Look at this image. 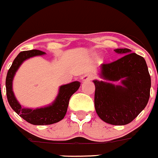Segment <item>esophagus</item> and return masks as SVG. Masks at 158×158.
Segmentation results:
<instances>
[{"label": "esophagus", "mask_w": 158, "mask_h": 158, "mask_svg": "<svg viewBox=\"0 0 158 158\" xmlns=\"http://www.w3.org/2000/svg\"><path fill=\"white\" fill-rule=\"evenodd\" d=\"M94 77V75L93 74H91V73H87V74L82 76L81 80H82V81H91Z\"/></svg>", "instance_id": "1"}]
</instances>
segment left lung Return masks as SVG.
I'll return each mask as SVG.
<instances>
[{
    "instance_id": "left-lung-1",
    "label": "left lung",
    "mask_w": 158,
    "mask_h": 158,
    "mask_svg": "<svg viewBox=\"0 0 158 158\" xmlns=\"http://www.w3.org/2000/svg\"><path fill=\"white\" fill-rule=\"evenodd\" d=\"M122 57L101 64L102 81L94 80V106L102 121L113 125L131 123L146 107L150 98L151 76L144 58L127 48L114 50ZM115 82H119L114 85Z\"/></svg>"
}]
</instances>
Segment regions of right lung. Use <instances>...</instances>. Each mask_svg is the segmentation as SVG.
Listing matches in <instances>:
<instances>
[{
	"instance_id": "add662e5",
	"label": "right lung",
	"mask_w": 158,
	"mask_h": 158,
	"mask_svg": "<svg viewBox=\"0 0 158 158\" xmlns=\"http://www.w3.org/2000/svg\"><path fill=\"white\" fill-rule=\"evenodd\" d=\"M44 54L45 53L39 50H31L19 53L14 60L6 77V93L9 104L20 117L34 125H48L61 121L68 110L70 98L81 86L79 81H73L70 84L61 85L59 87L57 96L51 104L35 109L23 107L14 94V77L24 60Z\"/></svg>"
}]
</instances>
